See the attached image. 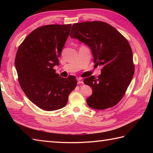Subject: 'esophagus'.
<instances>
[{"label": "esophagus", "mask_w": 153, "mask_h": 153, "mask_svg": "<svg viewBox=\"0 0 153 153\" xmlns=\"http://www.w3.org/2000/svg\"><path fill=\"white\" fill-rule=\"evenodd\" d=\"M77 83H78V84H83V79L82 78L77 79Z\"/></svg>", "instance_id": "34e87169"}]
</instances>
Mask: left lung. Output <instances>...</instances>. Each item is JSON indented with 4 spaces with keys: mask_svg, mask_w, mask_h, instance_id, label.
Instances as JSON below:
<instances>
[{
    "mask_svg": "<svg viewBox=\"0 0 153 153\" xmlns=\"http://www.w3.org/2000/svg\"><path fill=\"white\" fill-rule=\"evenodd\" d=\"M71 39H77L91 49L94 63L102 66L101 74L84 79L92 88L87 99L89 107L105 110L117 105L125 95L134 74L133 53L128 40L112 25L100 21L74 24Z\"/></svg>",
    "mask_w": 153,
    "mask_h": 153,
    "instance_id": "left-lung-1",
    "label": "left lung"
}]
</instances>
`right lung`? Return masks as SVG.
I'll return each instance as SVG.
<instances>
[{"mask_svg":"<svg viewBox=\"0 0 153 153\" xmlns=\"http://www.w3.org/2000/svg\"><path fill=\"white\" fill-rule=\"evenodd\" d=\"M71 24L47 25L29 34L19 45L15 58L18 82L23 91L40 108L53 111L63 108L77 86L74 76L64 78L54 66L69 36Z\"/></svg>","mask_w":153,"mask_h":153,"instance_id":"obj_1","label":"right lung"}]
</instances>
